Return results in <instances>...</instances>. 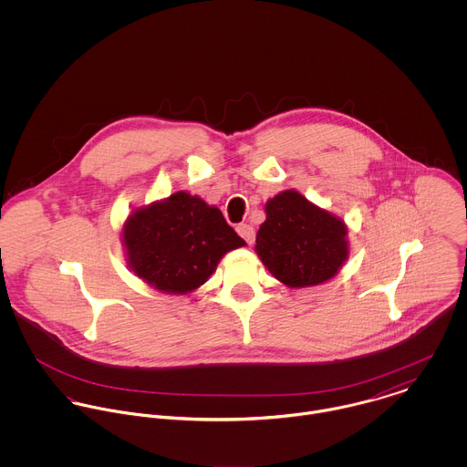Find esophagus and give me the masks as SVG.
<instances>
[{
  "mask_svg": "<svg viewBox=\"0 0 467 467\" xmlns=\"http://www.w3.org/2000/svg\"><path fill=\"white\" fill-rule=\"evenodd\" d=\"M237 234H239L248 244H254V241H255V230H254L252 224H246V223L239 224V226H237Z\"/></svg>",
  "mask_w": 467,
  "mask_h": 467,
  "instance_id": "esophagus-1",
  "label": "esophagus"
}]
</instances>
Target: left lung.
Wrapping results in <instances>:
<instances>
[{
    "instance_id": "left-lung-1",
    "label": "left lung",
    "mask_w": 467,
    "mask_h": 467,
    "mask_svg": "<svg viewBox=\"0 0 467 467\" xmlns=\"http://www.w3.org/2000/svg\"><path fill=\"white\" fill-rule=\"evenodd\" d=\"M266 221L257 232L255 252L269 273L287 287L331 280L348 259L347 224L296 191L266 202Z\"/></svg>"
}]
</instances>
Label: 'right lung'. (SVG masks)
Masks as SVG:
<instances>
[{
	"mask_svg": "<svg viewBox=\"0 0 467 467\" xmlns=\"http://www.w3.org/2000/svg\"><path fill=\"white\" fill-rule=\"evenodd\" d=\"M122 244L138 278L161 293L187 295L210 278L223 255L246 243L217 206L180 191L133 210Z\"/></svg>",
	"mask_w": 467,
	"mask_h": 467,
	"instance_id": "right-lung-1",
	"label": "right lung"
}]
</instances>
